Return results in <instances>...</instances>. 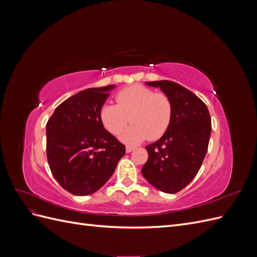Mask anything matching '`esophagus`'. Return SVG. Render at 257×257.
<instances>
[{"label": "esophagus", "mask_w": 257, "mask_h": 257, "mask_svg": "<svg viewBox=\"0 0 257 257\" xmlns=\"http://www.w3.org/2000/svg\"><path fill=\"white\" fill-rule=\"evenodd\" d=\"M135 149V147H133V146H126V148H125V151L127 152V153H130V152H132Z\"/></svg>", "instance_id": "34e87169"}]
</instances>
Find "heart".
<instances>
[{
	"label": "heart",
	"instance_id": "obj_1",
	"mask_svg": "<svg viewBox=\"0 0 257 257\" xmlns=\"http://www.w3.org/2000/svg\"><path fill=\"white\" fill-rule=\"evenodd\" d=\"M115 104H104L99 120L112 135H119L128 121L132 125L124 132L122 141L135 144L148 138L155 141L165 134L173 119L174 107L170 97L141 84H134L115 94Z\"/></svg>",
	"mask_w": 257,
	"mask_h": 257
}]
</instances>
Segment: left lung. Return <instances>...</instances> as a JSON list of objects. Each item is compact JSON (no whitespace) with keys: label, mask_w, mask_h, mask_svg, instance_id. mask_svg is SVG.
<instances>
[{"label":"left lung","mask_w":257,"mask_h":257,"mask_svg":"<svg viewBox=\"0 0 257 257\" xmlns=\"http://www.w3.org/2000/svg\"><path fill=\"white\" fill-rule=\"evenodd\" d=\"M147 84L160 87L170 97L174 112L165 134L146 147L148 161L142 174L154 188L174 194L195 178L203 164L211 134V118L203 100L179 83L161 80Z\"/></svg>","instance_id":"8db88e82"}]
</instances>
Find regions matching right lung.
Instances as JSON below:
<instances>
[{
    "instance_id": "1",
    "label": "right lung",
    "mask_w": 257,
    "mask_h": 257,
    "mask_svg": "<svg viewBox=\"0 0 257 257\" xmlns=\"http://www.w3.org/2000/svg\"><path fill=\"white\" fill-rule=\"evenodd\" d=\"M113 84L91 88L61 103L46 124L51 173L67 192L85 196L111 177L125 146L105 130L99 109Z\"/></svg>"
}]
</instances>
